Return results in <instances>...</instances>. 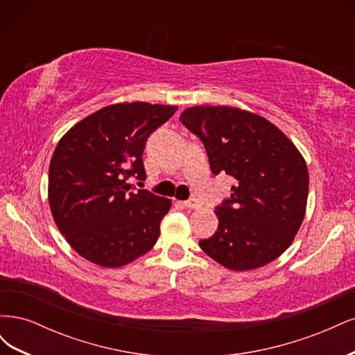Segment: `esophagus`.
<instances>
[{"label": "esophagus", "mask_w": 355, "mask_h": 355, "mask_svg": "<svg viewBox=\"0 0 355 355\" xmlns=\"http://www.w3.org/2000/svg\"><path fill=\"white\" fill-rule=\"evenodd\" d=\"M184 206H185L187 209L196 210V209H200V207H201V202H200L197 198H189L188 201L184 202Z\"/></svg>", "instance_id": "1"}]
</instances>
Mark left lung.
<instances>
[{
    "instance_id": "left-lung-1",
    "label": "left lung",
    "mask_w": 355,
    "mask_h": 355,
    "mask_svg": "<svg viewBox=\"0 0 355 355\" xmlns=\"http://www.w3.org/2000/svg\"><path fill=\"white\" fill-rule=\"evenodd\" d=\"M180 121L206 148L211 173L235 179L214 210L218 231L200 240L201 249L234 271L277 259L306 209L308 168L296 146L263 116L230 106H194Z\"/></svg>"
}]
</instances>
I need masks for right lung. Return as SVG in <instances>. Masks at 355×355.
<instances>
[{
	"label": "right lung",
	"instance_id": "1",
	"mask_svg": "<svg viewBox=\"0 0 355 355\" xmlns=\"http://www.w3.org/2000/svg\"><path fill=\"white\" fill-rule=\"evenodd\" d=\"M178 106L146 102L106 106L63 136L49 168V202L72 249L105 268L130 263L154 247L170 200L135 189L145 180L148 137ZM141 184V182H139Z\"/></svg>",
	"mask_w": 355,
	"mask_h": 355
}]
</instances>
